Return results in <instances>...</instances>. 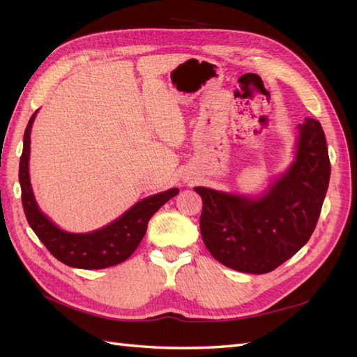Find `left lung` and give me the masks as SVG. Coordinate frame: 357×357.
Returning <instances> with one entry per match:
<instances>
[{
  "label": "left lung",
  "instance_id": "left-lung-1",
  "mask_svg": "<svg viewBox=\"0 0 357 357\" xmlns=\"http://www.w3.org/2000/svg\"><path fill=\"white\" fill-rule=\"evenodd\" d=\"M296 160L265 197L248 199L195 188L202 198L199 228L215 261L235 271L265 274L310 240L331 177L326 137L316 119L298 125Z\"/></svg>",
  "mask_w": 357,
  "mask_h": 357
}]
</instances>
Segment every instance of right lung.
Masks as SVG:
<instances>
[{"label": "right lung", "mask_w": 357, "mask_h": 357, "mask_svg": "<svg viewBox=\"0 0 357 357\" xmlns=\"http://www.w3.org/2000/svg\"><path fill=\"white\" fill-rule=\"evenodd\" d=\"M37 112L31 116L24 135V152L19 162V181L22 189V205L26 220L32 231L46 245L47 250L58 261L73 268L101 269L121 264L131 256L138 244L142 243L147 231L150 218L178 193L177 188L158 195L144 198L128 210L121 219L105 226L102 229L88 234H70L53 225L45 214L38 210L31 189L28 160H29V135L32 122Z\"/></svg>", "instance_id": "1"}]
</instances>
